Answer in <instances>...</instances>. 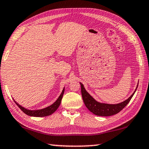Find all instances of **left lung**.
I'll return each mask as SVG.
<instances>
[{
    "mask_svg": "<svg viewBox=\"0 0 149 149\" xmlns=\"http://www.w3.org/2000/svg\"><path fill=\"white\" fill-rule=\"evenodd\" d=\"M81 85V92L82 98H83L84 102L86 105V107L90 111L91 113L97 116H111V115H115L123 109L125 106L128 104L129 101H131V98L133 97L134 93L138 87V85L136 86L135 90L134 93L129 97L125 101H123L121 103H117V104H107V103H100L94 100L93 97L89 95V93L87 92L84 85L80 83Z\"/></svg>",
    "mask_w": 149,
    "mask_h": 149,
    "instance_id": "obj_1",
    "label": "left lung"
}]
</instances>
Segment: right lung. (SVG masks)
I'll return each mask as SVG.
<instances>
[{"label": "right lung", "mask_w": 149, "mask_h": 149, "mask_svg": "<svg viewBox=\"0 0 149 149\" xmlns=\"http://www.w3.org/2000/svg\"><path fill=\"white\" fill-rule=\"evenodd\" d=\"M64 89H65V88L63 89L62 93L60 94V95L59 96L58 100H56L55 102L53 103V104H52L51 105H49V106H48V107H47L46 108L42 109H38V110L27 109H26L24 107H22L21 105H20L18 103H16L15 100L14 101H15L16 104L18 105V107H19L20 109L22 110V111L25 114H26L27 115H29V116H31V117H38L49 116V115H52V113L55 112L57 110V109L58 108L59 106H60L61 101H62V97L63 95V93H64Z\"/></svg>", "instance_id": "1"}]
</instances>
